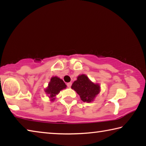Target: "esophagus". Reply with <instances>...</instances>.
Listing matches in <instances>:
<instances>
[{
    "label": "esophagus",
    "instance_id": "34e87169",
    "mask_svg": "<svg viewBox=\"0 0 146 146\" xmlns=\"http://www.w3.org/2000/svg\"><path fill=\"white\" fill-rule=\"evenodd\" d=\"M71 85H72V83H71V82H68V83H67V86H68V87L69 88H71Z\"/></svg>",
    "mask_w": 146,
    "mask_h": 146
}]
</instances>
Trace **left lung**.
<instances>
[{"label":"left lung","mask_w":146,"mask_h":146,"mask_svg":"<svg viewBox=\"0 0 146 146\" xmlns=\"http://www.w3.org/2000/svg\"><path fill=\"white\" fill-rule=\"evenodd\" d=\"M71 88L80 95L83 102H86L93 101L100 91V86L91 82L85 75H79L77 80L71 86Z\"/></svg>","instance_id":"8db88e82"}]
</instances>
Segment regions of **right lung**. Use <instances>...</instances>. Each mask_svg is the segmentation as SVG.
Listing matches in <instances>:
<instances>
[{"instance_id": "1", "label": "right lung", "mask_w": 146, "mask_h": 146, "mask_svg": "<svg viewBox=\"0 0 146 146\" xmlns=\"http://www.w3.org/2000/svg\"><path fill=\"white\" fill-rule=\"evenodd\" d=\"M66 88V85L62 79L58 78L57 76H53L51 78V81L48 84V87L45 90L47 94H49V97L51 99V100H53L55 99L56 95L58 94L60 91L65 89Z\"/></svg>"}]
</instances>
